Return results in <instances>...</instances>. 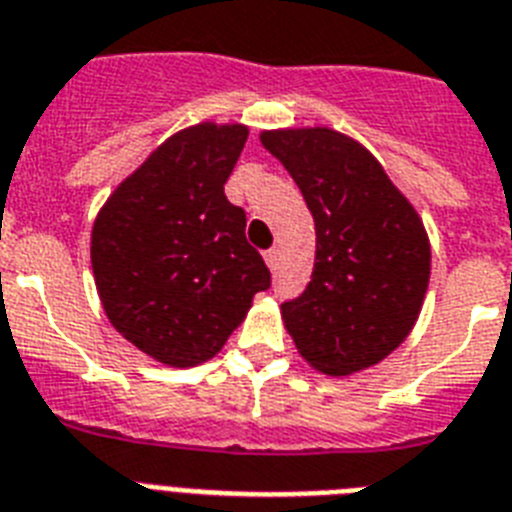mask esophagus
I'll list each match as a JSON object with an SVG mask.
<instances>
[{
  "instance_id": "34e87169",
  "label": "esophagus",
  "mask_w": 512,
  "mask_h": 512,
  "mask_svg": "<svg viewBox=\"0 0 512 512\" xmlns=\"http://www.w3.org/2000/svg\"><path fill=\"white\" fill-rule=\"evenodd\" d=\"M278 260H281V252H278L276 247L268 249V252H265V265H268L270 270H276V268H278Z\"/></svg>"
}]
</instances>
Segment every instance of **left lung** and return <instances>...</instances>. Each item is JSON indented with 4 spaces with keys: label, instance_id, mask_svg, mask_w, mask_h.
I'll use <instances>...</instances> for the list:
<instances>
[{
    "label": "left lung",
    "instance_id": "obj_1",
    "mask_svg": "<svg viewBox=\"0 0 512 512\" xmlns=\"http://www.w3.org/2000/svg\"><path fill=\"white\" fill-rule=\"evenodd\" d=\"M315 220V268L281 321L305 363L344 378L392 355L421 315L431 242L413 202L357 139L328 126L263 131Z\"/></svg>",
    "mask_w": 512,
    "mask_h": 512
}]
</instances>
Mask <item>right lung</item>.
<instances>
[{"label":"right lung","instance_id":"add662e5","mask_svg":"<svg viewBox=\"0 0 512 512\" xmlns=\"http://www.w3.org/2000/svg\"><path fill=\"white\" fill-rule=\"evenodd\" d=\"M249 128H181L115 186L91 226V270L107 321L136 350L194 368L223 350L270 273L223 184Z\"/></svg>","mask_w":512,"mask_h":512}]
</instances>
